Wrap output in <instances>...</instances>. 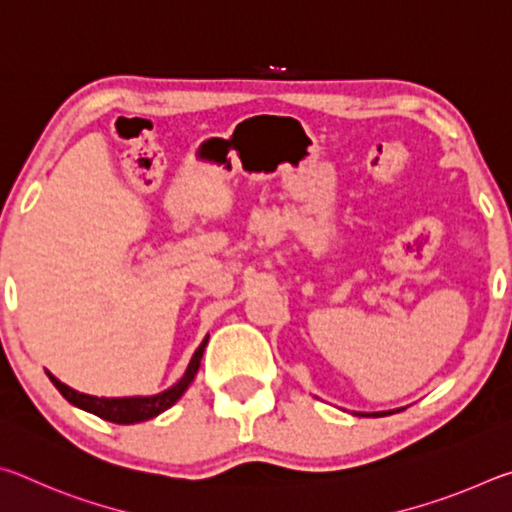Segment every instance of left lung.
<instances>
[{"mask_svg":"<svg viewBox=\"0 0 512 512\" xmlns=\"http://www.w3.org/2000/svg\"><path fill=\"white\" fill-rule=\"evenodd\" d=\"M397 411H402V409H397ZM391 413H395V411H381V413H361V415H375V418H381V415H391ZM359 415V413H357Z\"/></svg>","mask_w":512,"mask_h":512,"instance_id":"left-lung-1","label":"left lung"}]
</instances>
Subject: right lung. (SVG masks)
I'll list each match as a JSON object with an SVG mask.
<instances>
[{"label": "right lung", "mask_w": 512, "mask_h": 512, "mask_svg": "<svg viewBox=\"0 0 512 512\" xmlns=\"http://www.w3.org/2000/svg\"><path fill=\"white\" fill-rule=\"evenodd\" d=\"M205 345H207V336L205 341L198 345V350L194 352L192 361H189V366L185 370V375L180 377L178 384H173L167 391H162L158 395H149V397H94V395H85L74 391V388H69L63 381H58L51 372H47L51 384H54L60 395L65 397L69 404L79 406V409L88 411L99 415V418L108 420V422H117V424H135V422H144V420H151L155 415H160L162 411H167L169 406L176 404L183 393L192 384L198 368H201V359H203V352H205Z\"/></svg>", "instance_id": "add662e5"}]
</instances>
